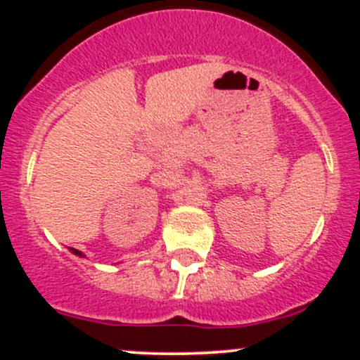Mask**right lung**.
Wrapping results in <instances>:
<instances>
[{"label": "right lung", "mask_w": 360, "mask_h": 360, "mask_svg": "<svg viewBox=\"0 0 360 360\" xmlns=\"http://www.w3.org/2000/svg\"><path fill=\"white\" fill-rule=\"evenodd\" d=\"M69 250H71V252H72V254L79 255V257H84V255H82V252H79V250H76V249H72V247H71V249H69Z\"/></svg>", "instance_id": "right-lung-1"}]
</instances>
